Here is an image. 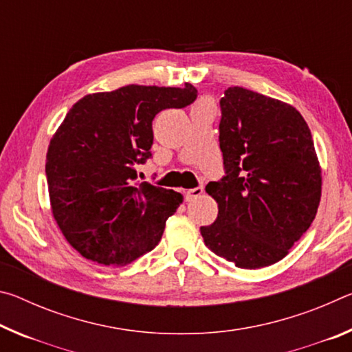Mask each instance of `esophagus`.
<instances>
[{
  "instance_id": "1",
  "label": "esophagus",
  "mask_w": 352,
  "mask_h": 352,
  "mask_svg": "<svg viewBox=\"0 0 352 352\" xmlns=\"http://www.w3.org/2000/svg\"><path fill=\"white\" fill-rule=\"evenodd\" d=\"M204 186H199V188H194V189H188L186 192H184V197H186V200L189 201V200H194V199H197V197H200L201 194H204Z\"/></svg>"
}]
</instances>
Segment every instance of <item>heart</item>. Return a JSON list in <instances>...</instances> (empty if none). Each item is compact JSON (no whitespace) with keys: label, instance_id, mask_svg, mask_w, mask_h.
Listing matches in <instances>:
<instances>
[{"label":"heart","instance_id":"1","mask_svg":"<svg viewBox=\"0 0 352 352\" xmlns=\"http://www.w3.org/2000/svg\"><path fill=\"white\" fill-rule=\"evenodd\" d=\"M200 104H206V102H200Z\"/></svg>","mask_w":352,"mask_h":352}]
</instances>
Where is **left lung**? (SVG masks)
I'll use <instances>...</instances> for the list:
<instances>
[{
	"mask_svg": "<svg viewBox=\"0 0 352 352\" xmlns=\"http://www.w3.org/2000/svg\"><path fill=\"white\" fill-rule=\"evenodd\" d=\"M225 177L206 192L216 222L201 226L205 245L239 269L281 261L314 222L321 168L312 133L295 107L242 87L220 99Z\"/></svg>",
	"mask_w": 352,
	"mask_h": 352,
	"instance_id": "left-lung-1",
	"label": "left lung"
}]
</instances>
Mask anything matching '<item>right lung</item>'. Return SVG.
<instances>
[{
  "label": "right lung",
  "mask_w": 352,
  "mask_h": 352,
  "mask_svg": "<svg viewBox=\"0 0 352 352\" xmlns=\"http://www.w3.org/2000/svg\"><path fill=\"white\" fill-rule=\"evenodd\" d=\"M195 98L190 83L127 85L71 107L47 147L46 178L52 216L83 258L122 267L158 245L183 195L135 184V164L151 157L157 113Z\"/></svg>",
  "instance_id": "right-lung-1"
}]
</instances>
